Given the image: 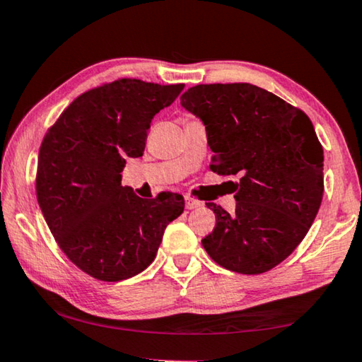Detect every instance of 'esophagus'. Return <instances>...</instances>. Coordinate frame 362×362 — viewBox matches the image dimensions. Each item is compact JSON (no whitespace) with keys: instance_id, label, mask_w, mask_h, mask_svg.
<instances>
[{"instance_id":"34e87169","label":"esophagus","mask_w":362,"mask_h":362,"mask_svg":"<svg viewBox=\"0 0 362 362\" xmlns=\"http://www.w3.org/2000/svg\"><path fill=\"white\" fill-rule=\"evenodd\" d=\"M185 206H187V209H194V208H199V206H203V203L192 197H185Z\"/></svg>"}]
</instances>
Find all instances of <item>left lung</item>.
Segmentation results:
<instances>
[{"mask_svg":"<svg viewBox=\"0 0 362 362\" xmlns=\"http://www.w3.org/2000/svg\"><path fill=\"white\" fill-rule=\"evenodd\" d=\"M180 105L206 124L209 169L240 175L233 214L208 203L216 227L204 250L228 271H271L303 242L322 203L324 150L311 119L251 83L197 85Z\"/></svg>","mask_w":362,"mask_h":362,"instance_id":"obj_1","label":"left lung"}]
</instances>
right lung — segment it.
I'll return each mask as SVG.
<instances>
[{"mask_svg":"<svg viewBox=\"0 0 362 362\" xmlns=\"http://www.w3.org/2000/svg\"><path fill=\"white\" fill-rule=\"evenodd\" d=\"M183 87L140 78L103 83L77 96L45 134L40 209L62 253L90 277L119 282L145 271L185 208L179 193L145 199L120 185L125 160L145 151L151 119Z\"/></svg>","mask_w":362,"mask_h":362,"instance_id":"add662e5","label":"right lung"}]
</instances>
